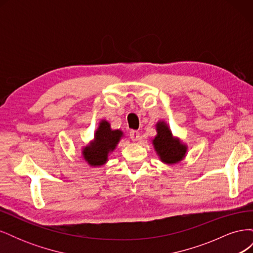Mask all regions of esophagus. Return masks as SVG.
<instances>
[{"mask_svg": "<svg viewBox=\"0 0 253 253\" xmlns=\"http://www.w3.org/2000/svg\"><path fill=\"white\" fill-rule=\"evenodd\" d=\"M139 137H140V133L138 131H135V129H132V131L129 132V138H131L133 141L138 140Z\"/></svg>", "mask_w": 253, "mask_h": 253, "instance_id": "34e87169", "label": "esophagus"}]
</instances>
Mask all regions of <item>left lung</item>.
<instances>
[{
  "label": "left lung",
  "mask_w": 253,
  "mask_h": 253,
  "mask_svg": "<svg viewBox=\"0 0 253 253\" xmlns=\"http://www.w3.org/2000/svg\"><path fill=\"white\" fill-rule=\"evenodd\" d=\"M157 136L153 144L162 162L166 164H176L185 157L187 147L179 139L173 138L172 133L165 122H158L156 126Z\"/></svg>",
  "instance_id": "obj_1"
}]
</instances>
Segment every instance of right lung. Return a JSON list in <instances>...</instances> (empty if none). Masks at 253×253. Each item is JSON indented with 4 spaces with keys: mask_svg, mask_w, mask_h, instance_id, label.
<instances>
[{
    "mask_svg": "<svg viewBox=\"0 0 253 253\" xmlns=\"http://www.w3.org/2000/svg\"><path fill=\"white\" fill-rule=\"evenodd\" d=\"M122 132L112 131L108 121L102 120L95 134V140L83 149V157L90 166H101L106 163L108 155L116 148L121 139Z\"/></svg>",
    "mask_w": 253,
    "mask_h": 253,
    "instance_id": "obj_1",
    "label": "right lung"
}]
</instances>
